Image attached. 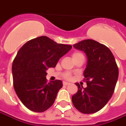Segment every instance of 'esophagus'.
Instances as JSON below:
<instances>
[{
  "mask_svg": "<svg viewBox=\"0 0 126 126\" xmlns=\"http://www.w3.org/2000/svg\"><path fill=\"white\" fill-rule=\"evenodd\" d=\"M63 86H67V85H69L70 84L69 83V82H63Z\"/></svg>",
  "mask_w": 126,
  "mask_h": 126,
  "instance_id": "obj_1",
  "label": "esophagus"
}]
</instances>
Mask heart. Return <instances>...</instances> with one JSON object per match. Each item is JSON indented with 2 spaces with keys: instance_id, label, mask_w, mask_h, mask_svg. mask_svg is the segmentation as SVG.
<instances>
[{
  "instance_id": "1",
  "label": "heart",
  "mask_w": 126,
  "mask_h": 126,
  "mask_svg": "<svg viewBox=\"0 0 126 126\" xmlns=\"http://www.w3.org/2000/svg\"><path fill=\"white\" fill-rule=\"evenodd\" d=\"M82 54L81 53H79V52H74V54L72 55V57L74 58L77 57V56H79V55H81ZM64 78H65V79H70L71 78V76H70V74H69V73H65V74H64Z\"/></svg>"
}]
</instances>
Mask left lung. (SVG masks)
<instances>
[{
	"label": "left lung",
	"mask_w": 126,
	"mask_h": 126,
	"mask_svg": "<svg viewBox=\"0 0 126 126\" xmlns=\"http://www.w3.org/2000/svg\"><path fill=\"white\" fill-rule=\"evenodd\" d=\"M87 57L84 76L87 86L76 83L78 90L71 97L74 107L82 113L91 114L104 107L113 94L119 70L109 48L93 40H84L73 45Z\"/></svg>",
	"instance_id": "left-lung-1"
}]
</instances>
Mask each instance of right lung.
<instances>
[{"label": "right lung", "instance_id": "add662e5", "mask_svg": "<svg viewBox=\"0 0 126 126\" xmlns=\"http://www.w3.org/2000/svg\"><path fill=\"white\" fill-rule=\"evenodd\" d=\"M71 45L58 44L47 36H40L23 44L13 62V86L19 98L27 108L43 112L54 103L61 80L47 82V70L55 67Z\"/></svg>", "mask_w": 126, "mask_h": 126}]
</instances>
